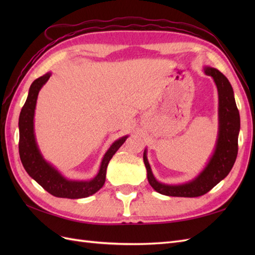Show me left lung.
I'll list each match as a JSON object with an SVG mask.
<instances>
[{
  "instance_id": "8db88e82",
  "label": "left lung",
  "mask_w": 255,
  "mask_h": 255,
  "mask_svg": "<svg viewBox=\"0 0 255 255\" xmlns=\"http://www.w3.org/2000/svg\"><path fill=\"white\" fill-rule=\"evenodd\" d=\"M204 72L214 79L218 91V138L213 155L199 174L183 184H165L154 177L147 158V149L143 152V162L147 177L155 192L166 196L198 197L209 192L229 174L238 154V136L240 131V115L235 101L232 86L219 70L204 67Z\"/></svg>"
}]
</instances>
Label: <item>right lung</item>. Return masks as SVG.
Instances as JSON below:
<instances>
[{"label": "right lung", "instance_id": "obj_1", "mask_svg": "<svg viewBox=\"0 0 255 255\" xmlns=\"http://www.w3.org/2000/svg\"><path fill=\"white\" fill-rule=\"evenodd\" d=\"M51 77V72H48L42 77L36 79L31 83L28 96L25 104L21 108L18 128H19V156L23 163L24 169L28 173V175L46 189L48 193L56 197L61 198H84L95 194L103 187L106 178L107 165L110 163L113 155L122 147V144L126 141L128 136H124L114 141L106 153L104 154L101 162L100 170L97 174L90 181H75L69 180L64 177L55 166L46 161L42 156L35 136L34 117L38 93L42 86Z\"/></svg>", "mask_w": 255, "mask_h": 255}]
</instances>
